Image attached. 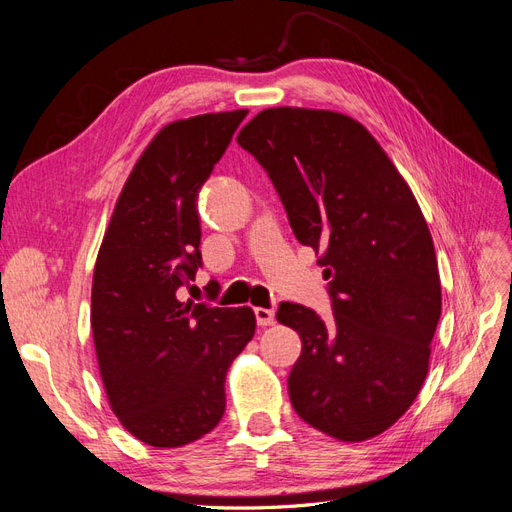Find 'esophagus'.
<instances>
[{
    "mask_svg": "<svg viewBox=\"0 0 512 512\" xmlns=\"http://www.w3.org/2000/svg\"><path fill=\"white\" fill-rule=\"evenodd\" d=\"M254 316H256L258 327H271V324L275 322V314H273V309H265V307H254Z\"/></svg>",
    "mask_w": 512,
    "mask_h": 512,
    "instance_id": "1",
    "label": "esophagus"
}]
</instances>
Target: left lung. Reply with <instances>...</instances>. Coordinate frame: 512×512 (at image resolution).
<instances>
[{
	"mask_svg": "<svg viewBox=\"0 0 512 512\" xmlns=\"http://www.w3.org/2000/svg\"><path fill=\"white\" fill-rule=\"evenodd\" d=\"M237 143L267 170L294 237L327 267L329 320L286 301L275 314L303 344L290 404L327 436L374 438L421 391L442 312L421 207L376 138L342 113L267 108Z\"/></svg>",
	"mask_w": 512,
	"mask_h": 512,
	"instance_id": "1",
	"label": "left lung"
}]
</instances>
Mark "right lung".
<instances>
[{
	"label": "right lung",
	"mask_w": 512,
	"mask_h": 512,
	"mask_svg": "<svg viewBox=\"0 0 512 512\" xmlns=\"http://www.w3.org/2000/svg\"><path fill=\"white\" fill-rule=\"evenodd\" d=\"M247 111L168 123L123 185L91 286V331L108 404L134 438L175 448L226 410L230 363L254 337L250 307L181 303L203 267L196 196ZM215 286V282H209Z\"/></svg>",
	"instance_id": "add662e5"
}]
</instances>
